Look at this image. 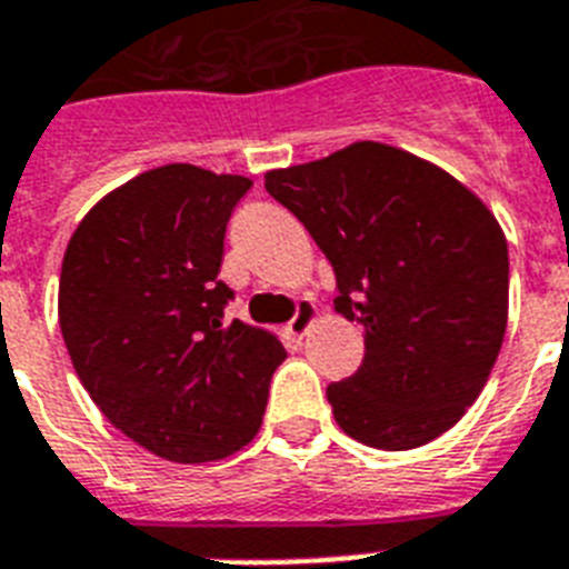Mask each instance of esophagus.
<instances>
[{
  "instance_id": "34e87169",
  "label": "esophagus",
  "mask_w": 569,
  "mask_h": 569,
  "mask_svg": "<svg viewBox=\"0 0 569 569\" xmlns=\"http://www.w3.org/2000/svg\"><path fill=\"white\" fill-rule=\"evenodd\" d=\"M312 319H316V307H312L310 301H298L295 316L289 319V325H286V333H289L292 339H303V333L310 330Z\"/></svg>"
}]
</instances>
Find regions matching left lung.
<instances>
[{"instance_id":"left-lung-1","label":"left lung","mask_w":569,"mask_h":569,"mask_svg":"<svg viewBox=\"0 0 569 569\" xmlns=\"http://www.w3.org/2000/svg\"><path fill=\"white\" fill-rule=\"evenodd\" d=\"M337 274L363 363L328 387L339 428L375 449L449 431L485 389L508 325V244L487 206L440 168L360 141L266 173Z\"/></svg>"}]
</instances>
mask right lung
Wrapping results in <instances>:
<instances>
[{"label":"right lung","mask_w":569,"mask_h":569,"mask_svg":"<svg viewBox=\"0 0 569 569\" xmlns=\"http://www.w3.org/2000/svg\"><path fill=\"white\" fill-rule=\"evenodd\" d=\"M253 186L164 164L102 197L61 262L58 321L73 369L114 428L164 460L206 463L262 425L283 346L227 321L223 232Z\"/></svg>","instance_id":"add662e5"}]
</instances>
